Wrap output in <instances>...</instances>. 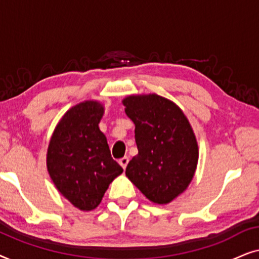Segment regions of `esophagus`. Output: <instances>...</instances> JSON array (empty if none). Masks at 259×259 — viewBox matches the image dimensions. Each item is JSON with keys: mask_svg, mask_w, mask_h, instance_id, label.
<instances>
[{"mask_svg": "<svg viewBox=\"0 0 259 259\" xmlns=\"http://www.w3.org/2000/svg\"><path fill=\"white\" fill-rule=\"evenodd\" d=\"M128 161H130L128 157H123L121 159H119V164H120V166H121L123 169L126 168V166H127V164H128Z\"/></svg>", "mask_w": 259, "mask_h": 259, "instance_id": "34e87169", "label": "esophagus"}]
</instances>
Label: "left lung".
Returning a JSON list of instances; mask_svg holds the SVG:
<instances>
[{
    "instance_id": "1",
    "label": "left lung",
    "mask_w": 259,
    "mask_h": 259,
    "mask_svg": "<svg viewBox=\"0 0 259 259\" xmlns=\"http://www.w3.org/2000/svg\"><path fill=\"white\" fill-rule=\"evenodd\" d=\"M136 125L138 154L126 176L157 204H167L193 178L198 145L189 120L175 102L157 94L131 95L122 101Z\"/></svg>"
}]
</instances>
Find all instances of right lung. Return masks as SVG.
Instances as JSON below:
<instances>
[{
	"mask_svg": "<svg viewBox=\"0 0 259 259\" xmlns=\"http://www.w3.org/2000/svg\"><path fill=\"white\" fill-rule=\"evenodd\" d=\"M104 107L84 101L63 115L53 133L47 153L49 176L63 197L80 210L100 204L108 185L122 173L99 130Z\"/></svg>",
	"mask_w": 259,
	"mask_h": 259,
	"instance_id": "obj_1",
	"label": "right lung"
}]
</instances>
